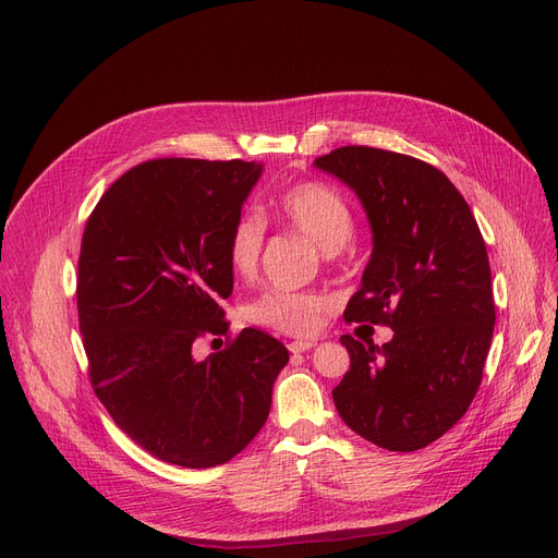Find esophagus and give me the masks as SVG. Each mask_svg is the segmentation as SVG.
<instances>
[{"label": "esophagus", "instance_id": "obj_1", "mask_svg": "<svg viewBox=\"0 0 558 558\" xmlns=\"http://www.w3.org/2000/svg\"><path fill=\"white\" fill-rule=\"evenodd\" d=\"M314 345H316L314 341H310V339L303 341V339H301V341H291V343H289V350H291V353H305V350H312Z\"/></svg>", "mask_w": 558, "mask_h": 558}]
</instances>
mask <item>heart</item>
Returning <instances> with one entry per match:
<instances>
[{"label":"heart","instance_id":"b5f03b06","mask_svg":"<svg viewBox=\"0 0 558 558\" xmlns=\"http://www.w3.org/2000/svg\"><path fill=\"white\" fill-rule=\"evenodd\" d=\"M276 217L289 230L312 240L328 264H337L341 246L353 238L355 215L343 194L320 181H305L282 190L274 203ZM267 238V223L255 213H244L230 226L226 253L230 269L244 280L257 276ZM332 310V301L318 291L271 289L246 305V318L255 326L291 337L312 335Z\"/></svg>","mask_w":558,"mask_h":558}]
</instances>
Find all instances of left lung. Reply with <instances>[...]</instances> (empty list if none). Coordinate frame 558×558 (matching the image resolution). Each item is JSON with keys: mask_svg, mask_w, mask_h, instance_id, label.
Here are the masks:
<instances>
[{"mask_svg": "<svg viewBox=\"0 0 558 558\" xmlns=\"http://www.w3.org/2000/svg\"><path fill=\"white\" fill-rule=\"evenodd\" d=\"M314 165L355 190L373 226L345 324L393 330L383 348L341 337L350 371L332 389L337 412L379 448L421 450L468 412L482 385L495 303L480 226L448 175L418 158L357 144Z\"/></svg>", "mask_w": 558, "mask_h": 558, "instance_id": "obj_1", "label": "left lung"}]
</instances>
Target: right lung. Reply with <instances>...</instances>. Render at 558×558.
<instances>
[{
  "label": "right lung",
  "instance_id": "right-lung-1",
  "mask_svg": "<svg viewBox=\"0 0 558 558\" xmlns=\"http://www.w3.org/2000/svg\"><path fill=\"white\" fill-rule=\"evenodd\" d=\"M244 160L156 158L120 175L87 217L78 330L95 396L160 461L213 468L240 454L271 409L287 348L257 328L230 337V226L259 179ZM226 336L205 361L201 338Z\"/></svg>",
  "mask_w": 558,
  "mask_h": 558
}]
</instances>
